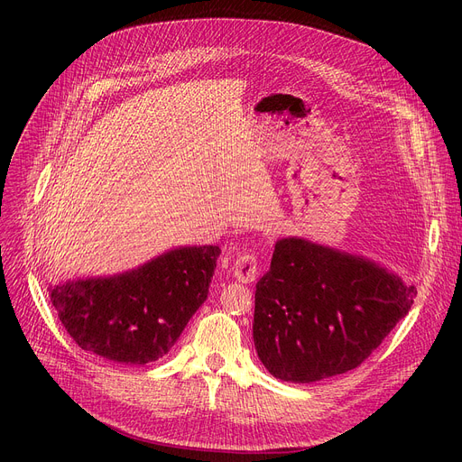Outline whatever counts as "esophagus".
<instances>
[{
  "label": "esophagus",
  "instance_id": "esophagus-1",
  "mask_svg": "<svg viewBox=\"0 0 462 462\" xmlns=\"http://www.w3.org/2000/svg\"><path fill=\"white\" fill-rule=\"evenodd\" d=\"M234 275L244 284L254 282L258 277V258L253 253L241 254L234 263Z\"/></svg>",
  "mask_w": 462,
  "mask_h": 462
}]
</instances>
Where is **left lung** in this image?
Instances as JSON below:
<instances>
[{
    "mask_svg": "<svg viewBox=\"0 0 462 462\" xmlns=\"http://www.w3.org/2000/svg\"><path fill=\"white\" fill-rule=\"evenodd\" d=\"M416 294V286L369 260L300 237L279 239L254 294L258 357L284 382L343 374L382 345Z\"/></svg>",
    "mask_w": 462,
    "mask_h": 462,
    "instance_id": "obj_1",
    "label": "left lung"
}]
</instances>
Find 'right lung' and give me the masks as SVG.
<instances>
[{
  "mask_svg": "<svg viewBox=\"0 0 462 462\" xmlns=\"http://www.w3.org/2000/svg\"><path fill=\"white\" fill-rule=\"evenodd\" d=\"M218 254L181 247L117 277L48 282V296L82 350L143 365L170 352L206 301Z\"/></svg>",
  "mask_w": 462,
  "mask_h": 462,
  "instance_id": "1",
  "label": "right lung"
}]
</instances>
